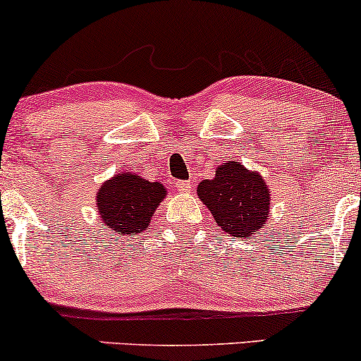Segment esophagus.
Returning <instances> with one entry per match:
<instances>
[{"label": "esophagus", "mask_w": 361, "mask_h": 361, "mask_svg": "<svg viewBox=\"0 0 361 361\" xmlns=\"http://www.w3.org/2000/svg\"><path fill=\"white\" fill-rule=\"evenodd\" d=\"M176 190L178 192H181V193H188V192H192L193 190V180H178L176 181Z\"/></svg>", "instance_id": "obj_1"}]
</instances>
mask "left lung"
<instances>
[{
    "mask_svg": "<svg viewBox=\"0 0 361 361\" xmlns=\"http://www.w3.org/2000/svg\"><path fill=\"white\" fill-rule=\"evenodd\" d=\"M197 193L225 233L247 238L267 224L269 185L242 163L230 159L219 164L214 178L200 181Z\"/></svg>",
    "mask_w": 361,
    "mask_h": 361,
    "instance_id": "obj_1",
    "label": "left lung"
}]
</instances>
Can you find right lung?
<instances>
[{
    "label": "right lung",
    "instance_id": "obj_1",
    "mask_svg": "<svg viewBox=\"0 0 361 361\" xmlns=\"http://www.w3.org/2000/svg\"><path fill=\"white\" fill-rule=\"evenodd\" d=\"M166 193V186L159 181H149L133 171H121L97 190L99 219L117 235L134 237L149 227Z\"/></svg>",
    "mask_w": 361,
    "mask_h": 361
}]
</instances>
